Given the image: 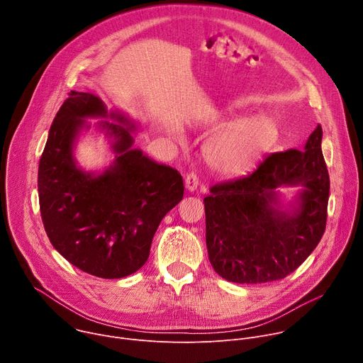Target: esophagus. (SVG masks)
I'll use <instances>...</instances> for the list:
<instances>
[{"label": "esophagus", "instance_id": "34e87169", "mask_svg": "<svg viewBox=\"0 0 363 363\" xmlns=\"http://www.w3.org/2000/svg\"><path fill=\"white\" fill-rule=\"evenodd\" d=\"M199 185V179H198V175L195 172H189L186 177H185V186L188 191L194 192Z\"/></svg>", "mask_w": 363, "mask_h": 363}]
</instances>
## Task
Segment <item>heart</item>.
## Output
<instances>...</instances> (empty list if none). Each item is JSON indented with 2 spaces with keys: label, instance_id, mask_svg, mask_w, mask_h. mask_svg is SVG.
Returning a JSON list of instances; mask_svg holds the SVG:
<instances>
[{
  "label": "heart",
  "instance_id": "obj_1",
  "mask_svg": "<svg viewBox=\"0 0 363 363\" xmlns=\"http://www.w3.org/2000/svg\"><path fill=\"white\" fill-rule=\"evenodd\" d=\"M276 135V126L266 118L242 119L206 142L203 158L221 175H241L263 158Z\"/></svg>",
  "mask_w": 363,
  "mask_h": 363
}]
</instances>
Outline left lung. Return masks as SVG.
<instances>
[{"label":"left lung","instance_id":"obj_1","mask_svg":"<svg viewBox=\"0 0 363 363\" xmlns=\"http://www.w3.org/2000/svg\"><path fill=\"white\" fill-rule=\"evenodd\" d=\"M319 125L303 150L267 155L247 177L216 184L205 203V237L214 270L225 280L257 284L281 280L312 254L328 220L330 179ZM303 184L299 205L274 208L275 189Z\"/></svg>","mask_w":363,"mask_h":363}]
</instances>
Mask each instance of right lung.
<instances>
[{"label": "right lung", "mask_w": 363, "mask_h": 363, "mask_svg": "<svg viewBox=\"0 0 363 363\" xmlns=\"http://www.w3.org/2000/svg\"><path fill=\"white\" fill-rule=\"evenodd\" d=\"M133 128L109 113L90 93L70 91L51 123L38 164L40 213L47 237L69 263L101 279H122L147 260L152 238L162 218L184 196L177 169L149 160L132 149L130 132L105 122L115 138L116 160L93 177L73 160V142L86 118H108Z\"/></svg>", "instance_id": "right-lung-1"}]
</instances>
